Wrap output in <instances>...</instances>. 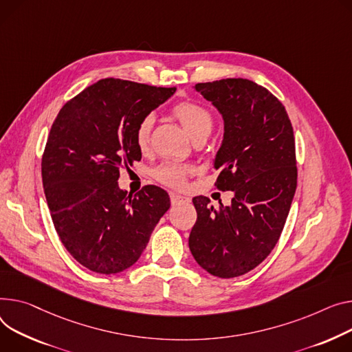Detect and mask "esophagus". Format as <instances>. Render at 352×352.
Wrapping results in <instances>:
<instances>
[{
  "instance_id": "esophagus-1",
  "label": "esophagus",
  "mask_w": 352,
  "mask_h": 352,
  "mask_svg": "<svg viewBox=\"0 0 352 352\" xmlns=\"http://www.w3.org/2000/svg\"><path fill=\"white\" fill-rule=\"evenodd\" d=\"M170 199H171V204H173L174 206H175V205H181V204H190V198L178 195V194H175V192H171V194H170Z\"/></svg>"
}]
</instances>
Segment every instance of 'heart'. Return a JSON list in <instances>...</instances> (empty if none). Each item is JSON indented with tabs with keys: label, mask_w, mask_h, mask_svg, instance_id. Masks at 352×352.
Listing matches in <instances>:
<instances>
[{
	"label": "heart",
	"mask_w": 352,
	"mask_h": 352,
	"mask_svg": "<svg viewBox=\"0 0 352 352\" xmlns=\"http://www.w3.org/2000/svg\"><path fill=\"white\" fill-rule=\"evenodd\" d=\"M171 113L194 138V142H197V140H205L214 129V114L199 103L191 100L179 102L171 109ZM153 126V114L143 116L137 123L134 130V140L140 151L148 150L151 143ZM188 173V167L182 166V164L174 161H164L154 170V178L162 185L171 186V188H181L185 184Z\"/></svg>",
	"instance_id": "obj_1"
}]
</instances>
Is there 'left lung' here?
<instances>
[{"label":"left lung","instance_id":"obj_1","mask_svg":"<svg viewBox=\"0 0 352 352\" xmlns=\"http://www.w3.org/2000/svg\"><path fill=\"white\" fill-rule=\"evenodd\" d=\"M195 90L223 116L215 186L235 197L218 208L206 197L192 199L190 250L208 273L238 277L259 266L282 235L297 186L293 126L282 102L252 80L221 79Z\"/></svg>","mask_w":352,"mask_h":352}]
</instances>
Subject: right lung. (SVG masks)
Listing matches in <instances>:
<instances>
[{
    "instance_id": "1",
    "label": "right lung",
    "mask_w": 352,
    "mask_h": 352,
    "mask_svg": "<svg viewBox=\"0 0 352 352\" xmlns=\"http://www.w3.org/2000/svg\"><path fill=\"white\" fill-rule=\"evenodd\" d=\"M175 89L106 78L67 100L52 124L41 164L46 202L60 242L91 272L133 266L170 209L158 186L129 195L117 179L142 160L137 123Z\"/></svg>"
}]
</instances>
